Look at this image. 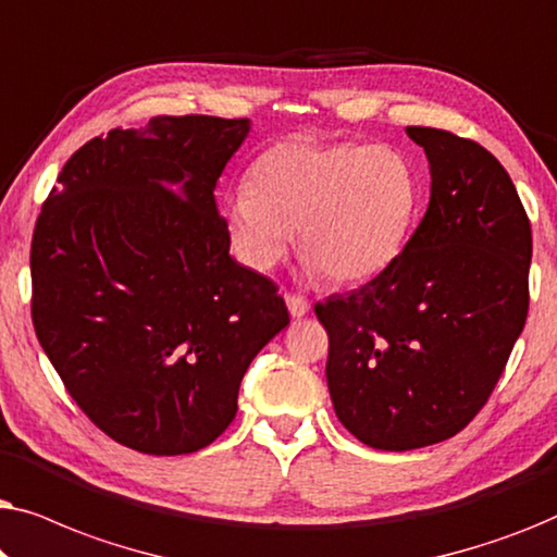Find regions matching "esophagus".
<instances>
[{"label": "esophagus", "instance_id": "1", "mask_svg": "<svg viewBox=\"0 0 557 557\" xmlns=\"http://www.w3.org/2000/svg\"><path fill=\"white\" fill-rule=\"evenodd\" d=\"M286 307H288V311H292V317L299 319L309 311V301L299 294H286Z\"/></svg>", "mask_w": 557, "mask_h": 557}]
</instances>
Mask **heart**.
Returning <instances> with one entry per match:
<instances>
[{"label": "heart", "mask_w": 557, "mask_h": 557, "mask_svg": "<svg viewBox=\"0 0 557 557\" xmlns=\"http://www.w3.org/2000/svg\"><path fill=\"white\" fill-rule=\"evenodd\" d=\"M421 205L413 159L391 144L288 136L248 170V189L225 202V227L250 269L299 253L332 284H360L403 253Z\"/></svg>", "instance_id": "b5f03b06"}]
</instances>
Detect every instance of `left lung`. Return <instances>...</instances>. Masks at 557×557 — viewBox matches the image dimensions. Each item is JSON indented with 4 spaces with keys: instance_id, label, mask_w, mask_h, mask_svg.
Returning <instances> with one entry per match:
<instances>
[{
    "instance_id": "8db88e82",
    "label": "left lung",
    "mask_w": 557,
    "mask_h": 557,
    "mask_svg": "<svg viewBox=\"0 0 557 557\" xmlns=\"http://www.w3.org/2000/svg\"><path fill=\"white\" fill-rule=\"evenodd\" d=\"M431 164L429 210L395 263L317 304L334 413L362 444L410 451L474 421L530 309L532 231L497 157L408 126Z\"/></svg>"
}]
</instances>
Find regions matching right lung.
Returning <instances> with one entry per match:
<instances>
[{"label": "right lung", "instance_id": "add662e5", "mask_svg": "<svg viewBox=\"0 0 557 557\" xmlns=\"http://www.w3.org/2000/svg\"><path fill=\"white\" fill-rule=\"evenodd\" d=\"M248 119L154 116L67 159L33 233V324L78 408L151 456L210 446L248 364L288 324L243 269L215 185Z\"/></svg>", "mask_w": 557, "mask_h": 557}]
</instances>
